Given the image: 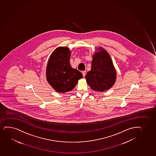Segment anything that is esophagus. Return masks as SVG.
<instances>
[{
	"label": "esophagus",
	"instance_id": "34e87169",
	"mask_svg": "<svg viewBox=\"0 0 156 156\" xmlns=\"http://www.w3.org/2000/svg\"><path fill=\"white\" fill-rule=\"evenodd\" d=\"M82 73L83 76L84 77L85 76V74H86V71H82Z\"/></svg>",
	"mask_w": 156,
	"mask_h": 156
}]
</instances>
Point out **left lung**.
<instances>
[{
  "label": "left lung",
  "instance_id": "obj_1",
  "mask_svg": "<svg viewBox=\"0 0 156 156\" xmlns=\"http://www.w3.org/2000/svg\"><path fill=\"white\" fill-rule=\"evenodd\" d=\"M91 62V70L85 76L86 82L92 90L104 91L109 90L116 81V71L109 54L99 47Z\"/></svg>",
  "mask_w": 156,
  "mask_h": 156
}]
</instances>
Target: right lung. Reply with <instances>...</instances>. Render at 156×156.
<instances>
[{"label":"right lung","instance_id":"add662e5","mask_svg":"<svg viewBox=\"0 0 156 156\" xmlns=\"http://www.w3.org/2000/svg\"><path fill=\"white\" fill-rule=\"evenodd\" d=\"M70 56L71 51L68 48L58 47L51 55L47 66V80L59 93L71 91L83 77L79 70L71 66Z\"/></svg>","mask_w":156,"mask_h":156}]
</instances>
